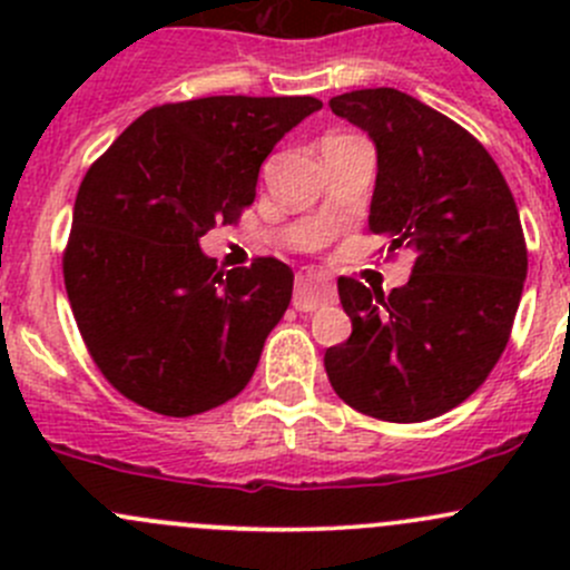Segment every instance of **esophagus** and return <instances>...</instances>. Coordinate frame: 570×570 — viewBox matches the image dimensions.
Here are the masks:
<instances>
[{
    "label": "esophagus",
    "instance_id": "1",
    "mask_svg": "<svg viewBox=\"0 0 570 570\" xmlns=\"http://www.w3.org/2000/svg\"><path fill=\"white\" fill-rule=\"evenodd\" d=\"M336 301V289L317 275H301L295 284V308L297 312H314L325 303Z\"/></svg>",
    "mask_w": 570,
    "mask_h": 570
}]
</instances>
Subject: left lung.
Here are the masks:
<instances>
[{
	"mask_svg": "<svg viewBox=\"0 0 570 570\" xmlns=\"http://www.w3.org/2000/svg\"><path fill=\"white\" fill-rule=\"evenodd\" d=\"M331 109L375 140L370 228L416 262L389 295L338 278L353 333L325 350L327 381L366 416L428 422L469 400L508 347L527 278L519 206L485 146L413 96L353 90Z\"/></svg>",
	"mask_w": 570,
	"mask_h": 570,
	"instance_id": "8db88e82",
	"label": "left lung"
}]
</instances>
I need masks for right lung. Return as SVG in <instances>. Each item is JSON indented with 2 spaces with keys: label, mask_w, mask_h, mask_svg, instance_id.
Here are the masks:
<instances>
[{
  "label": "right lung",
  "mask_w": 570,
  "mask_h": 570,
  "mask_svg": "<svg viewBox=\"0 0 570 570\" xmlns=\"http://www.w3.org/2000/svg\"><path fill=\"white\" fill-rule=\"evenodd\" d=\"M320 107L314 96L159 105L88 168L62 278L90 358L126 400L184 419L248 386L295 273L258 256L223 275L198 239L239 220L275 142Z\"/></svg>",
  "instance_id": "1"
}]
</instances>
